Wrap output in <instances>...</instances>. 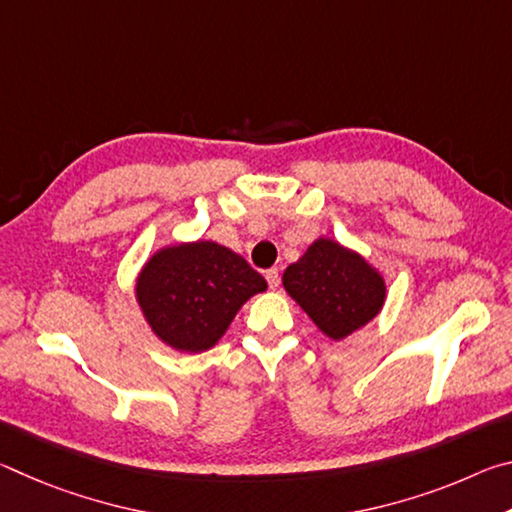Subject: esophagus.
Instances as JSON below:
<instances>
[{
	"label": "esophagus",
	"mask_w": 512,
	"mask_h": 512,
	"mask_svg": "<svg viewBox=\"0 0 512 512\" xmlns=\"http://www.w3.org/2000/svg\"><path fill=\"white\" fill-rule=\"evenodd\" d=\"M264 275H266L268 287H271V289L280 287V268H268V271H266Z\"/></svg>",
	"instance_id": "34e87169"
}]
</instances>
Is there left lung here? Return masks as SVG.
I'll return each instance as SVG.
<instances>
[{
	"label": "left lung",
	"mask_w": 512,
	"mask_h": 512,
	"mask_svg": "<svg viewBox=\"0 0 512 512\" xmlns=\"http://www.w3.org/2000/svg\"><path fill=\"white\" fill-rule=\"evenodd\" d=\"M284 289L329 339L341 341L379 314L386 287L377 271L336 241L318 239L284 271Z\"/></svg>",
	"instance_id": "left-lung-1"
}]
</instances>
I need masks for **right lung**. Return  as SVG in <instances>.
<instances>
[{
	"label": "right lung",
	"instance_id": "obj_1",
	"mask_svg": "<svg viewBox=\"0 0 512 512\" xmlns=\"http://www.w3.org/2000/svg\"><path fill=\"white\" fill-rule=\"evenodd\" d=\"M266 280L244 257L214 241L155 253L137 280V300L155 334L171 348L203 352L221 339L244 302Z\"/></svg>",
	"mask_w": 512,
	"mask_h": 512
}]
</instances>
